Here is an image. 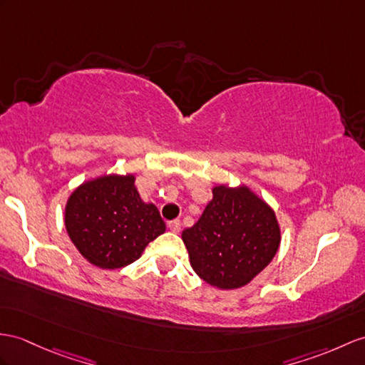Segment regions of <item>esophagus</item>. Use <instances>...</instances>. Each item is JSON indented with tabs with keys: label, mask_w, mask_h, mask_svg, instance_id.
I'll use <instances>...</instances> for the list:
<instances>
[{
	"label": "esophagus",
	"mask_w": 365,
	"mask_h": 365,
	"mask_svg": "<svg viewBox=\"0 0 365 365\" xmlns=\"http://www.w3.org/2000/svg\"><path fill=\"white\" fill-rule=\"evenodd\" d=\"M168 229L172 230V232H175V234H178L181 230V221L180 220H172V221H168Z\"/></svg>",
	"instance_id": "esophagus-1"
}]
</instances>
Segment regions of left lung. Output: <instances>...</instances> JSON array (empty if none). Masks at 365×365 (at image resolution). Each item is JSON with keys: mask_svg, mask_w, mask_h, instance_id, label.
Wrapping results in <instances>:
<instances>
[{"mask_svg": "<svg viewBox=\"0 0 365 365\" xmlns=\"http://www.w3.org/2000/svg\"><path fill=\"white\" fill-rule=\"evenodd\" d=\"M212 200L182 232L193 271L209 285H247L277 254L280 227L274 210L246 185H215Z\"/></svg>", "mask_w": 365, "mask_h": 365, "instance_id": "8db88e82", "label": "left lung"}]
</instances>
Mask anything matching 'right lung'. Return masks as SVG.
Segmentation results:
<instances>
[{
    "label": "right lung",
    "instance_id": "obj_1",
    "mask_svg": "<svg viewBox=\"0 0 365 365\" xmlns=\"http://www.w3.org/2000/svg\"><path fill=\"white\" fill-rule=\"evenodd\" d=\"M65 226L78 252L102 269L136 262L165 232L158 207L140 200L133 175H105L80 184L68 198Z\"/></svg>",
    "mask_w": 365,
    "mask_h": 365
}]
</instances>
